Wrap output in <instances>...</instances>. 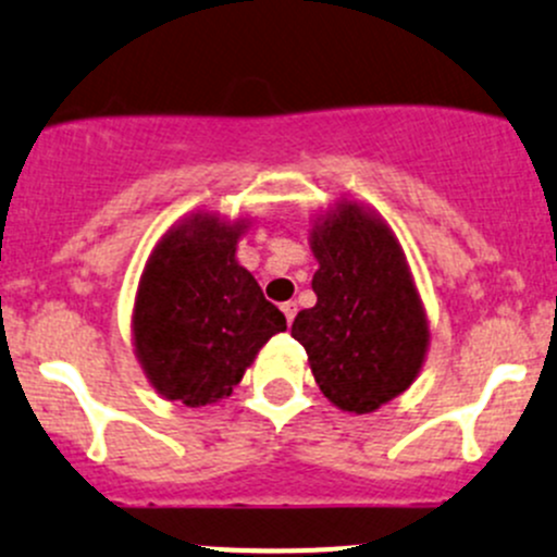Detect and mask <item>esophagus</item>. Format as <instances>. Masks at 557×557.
Returning a JSON list of instances; mask_svg holds the SVG:
<instances>
[{
  "mask_svg": "<svg viewBox=\"0 0 557 557\" xmlns=\"http://www.w3.org/2000/svg\"><path fill=\"white\" fill-rule=\"evenodd\" d=\"M281 311H284L286 324H292V321H295V317H297V302H284V306H281Z\"/></svg>",
  "mask_w": 557,
  "mask_h": 557,
  "instance_id": "esophagus-1",
  "label": "esophagus"
}]
</instances>
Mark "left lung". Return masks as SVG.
<instances>
[{
	"label": "left lung",
	"mask_w": 557,
	"mask_h": 557,
	"mask_svg": "<svg viewBox=\"0 0 557 557\" xmlns=\"http://www.w3.org/2000/svg\"><path fill=\"white\" fill-rule=\"evenodd\" d=\"M317 306L295 317L321 394L346 412H375L426 362L429 319L397 233L370 206L341 198L313 214Z\"/></svg>",
	"instance_id": "1"
}]
</instances>
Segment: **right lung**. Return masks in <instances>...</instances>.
<instances>
[{
	"label": "right lung",
	"instance_id": "add662e5",
	"mask_svg": "<svg viewBox=\"0 0 557 557\" xmlns=\"http://www.w3.org/2000/svg\"><path fill=\"white\" fill-rule=\"evenodd\" d=\"M249 216L193 211L163 233L134 297V354L154 392L187 407L231 397L284 313L238 265Z\"/></svg>",
	"mask_w": 557,
	"mask_h": 557
}]
</instances>
